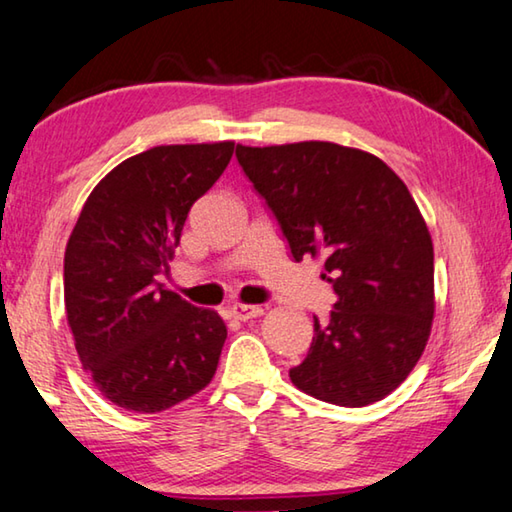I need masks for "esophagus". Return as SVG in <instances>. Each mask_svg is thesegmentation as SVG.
I'll return each instance as SVG.
<instances>
[{
  "label": "esophagus",
  "mask_w": 512,
  "mask_h": 512,
  "mask_svg": "<svg viewBox=\"0 0 512 512\" xmlns=\"http://www.w3.org/2000/svg\"><path fill=\"white\" fill-rule=\"evenodd\" d=\"M229 315L233 317V320L247 322V320H251V317L263 315V308L261 306H249V304H236V306H231Z\"/></svg>",
  "instance_id": "obj_1"
}]
</instances>
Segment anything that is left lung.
I'll list each match as a JSON object with an SVG mask.
<instances>
[{
	"mask_svg": "<svg viewBox=\"0 0 512 512\" xmlns=\"http://www.w3.org/2000/svg\"><path fill=\"white\" fill-rule=\"evenodd\" d=\"M236 158L265 199L290 254L324 256L338 295L290 370L299 390L367 406L417 365L433 322V242L406 183L376 158L335 142L242 147Z\"/></svg>",
	"mask_w": 512,
	"mask_h": 512,
	"instance_id": "8db88e82",
	"label": "left lung"
}]
</instances>
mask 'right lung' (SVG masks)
<instances>
[{"label": "right lung", "instance_id": "add662e5", "mask_svg": "<svg viewBox=\"0 0 512 512\" xmlns=\"http://www.w3.org/2000/svg\"><path fill=\"white\" fill-rule=\"evenodd\" d=\"M233 142L163 145L122 161L90 192L65 249V311L83 370L115 406L161 413L211 383L226 326L165 290L195 201Z\"/></svg>", "mask_w": 512, "mask_h": 512}]
</instances>
